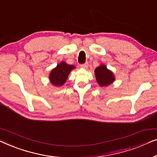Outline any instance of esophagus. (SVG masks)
<instances>
[{
  "mask_svg": "<svg viewBox=\"0 0 157 157\" xmlns=\"http://www.w3.org/2000/svg\"><path fill=\"white\" fill-rule=\"evenodd\" d=\"M80 66H81V67L87 68V67H88V63H84V64H82Z\"/></svg>",
  "mask_w": 157,
  "mask_h": 157,
  "instance_id": "obj_1",
  "label": "esophagus"
}]
</instances>
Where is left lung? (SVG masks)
<instances>
[{"label":"left lung","instance_id":"8db88e82","mask_svg":"<svg viewBox=\"0 0 157 157\" xmlns=\"http://www.w3.org/2000/svg\"><path fill=\"white\" fill-rule=\"evenodd\" d=\"M94 74H95L97 81L101 87L110 85L114 80L113 73L104 65H101L97 67L94 70Z\"/></svg>","mask_w":157,"mask_h":157}]
</instances>
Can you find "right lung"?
<instances>
[{"mask_svg": "<svg viewBox=\"0 0 157 157\" xmlns=\"http://www.w3.org/2000/svg\"><path fill=\"white\" fill-rule=\"evenodd\" d=\"M75 68L74 65H68L62 62L52 70L50 74V80L52 85L61 86L65 82L70 71Z\"/></svg>", "mask_w": 157, "mask_h": 157, "instance_id": "1", "label": "right lung"}]
</instances>
